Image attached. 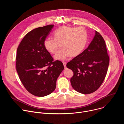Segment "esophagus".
<instances>
[{
    "mask_svg": "<svg viewBox=\"0 0 124 124\" xmlns=\"http://www.w3.org/2000/svg\"><path fill=\"white\" fill-rule=\"evenodd\" d=\"M63 65H64V67L65 69H66V64H67V63L65 62H63Z\"/></svg>",
    "mask_w": 124,
    "mask_h": 124,
    "instance_id": "esophagus-1",
    "label": "esophagus"
}]
</instances>
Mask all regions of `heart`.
<instances>
[{"label":"heart","instance_id":"b5f03b06","mask_svg":"<svg viewBox=\"0 0 124 124\" xmlns=\"http://www.w3.org/2000/svg\"><path fill=\"white\" fill-rule=\"evenodd\" d=\"M54 38L48 37L44 41L45 49L50 54H54L59 46L61 48L56 53L54 58L63 61L70 56L75 57L84 49L87 41L88 34L82 27L61 26L54 33Z\"/></svg>","mask_w":124,"mask_h":124}]
</instances>
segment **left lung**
Masks as SVG:
<instances>
[{"mask_svg": "<svg viewBox=\"0 0 124 124\" xmlns=\"http://www.w3.org/2000/svg\"><path fill=\"white\" fill-rule=\"evenodd\" d=\"M109 63L105 41L95 31L88 47L66 65L74 72L70 83L74 89L83 94L96 91L102 83Z\"/></svg>", "mask_w": 124, "mask_h": 124, "instance_id": "left-lung-1", "label": "left lung"}]
</instances>
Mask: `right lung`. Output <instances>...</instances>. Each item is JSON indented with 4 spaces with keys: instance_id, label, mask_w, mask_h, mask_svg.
Segmentation results:
<instances>
[{
    "instance_id": "right-lung-1",
    "label": "right lung",
    "mask_w": 124,
    "mask_h": 124,
    "mask_svg": "<svg viewBox=\"0 0 124 124\" xmlns=\"http://www.w3.org/2000/svg\"><path fill=\"white\" fill-rule=\"evenodd\" d=\"M54 26L50 24L33 29L17 49L16 69L19 78L25 89L37 97L54 91L57 79L64 69L61 61H53L44 46V41Z\"/></svg>"
}]
</instances>
